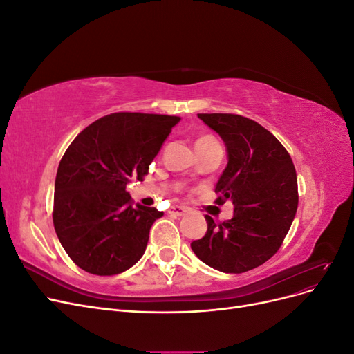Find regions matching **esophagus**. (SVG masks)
Here are the masks:
<instances>
[{"label":"esophagus","mask_w":354,"mask_h":354,"mask_svg":"<svg viewBox=\"0 0 354 354\" xmlns=\"http://www.w3.org/2000/svg\"><path fill=\"white\" fill-rule=\"evenodd\" d=\"M186 212H187V208L181 205H173L169 208V214H173V216H185Z\"/></svg>","instance_id":"1"}]
</instances>
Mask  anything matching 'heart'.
<instances>
[{
  "mask_svg": "<svg viewBox=\"0 0 354 354\" xmlns=\"http://www.w3.org/2000/svg\"><path fill=\"white\" fill-rule=\"evenodd\" d=\"M214 143H218V142L212 136H202V137H199L198 140H196V147L208 146V145H214Z\"/></svg>",
  "mask_w": 354,
  "mask_h": 354,
  "instance_id": "heart-1",
  "label": "heart"
}]
</instances>
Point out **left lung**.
<instances>
[{"label": "left lung", "instance_id": "8db88e82", "mask_svg": "<svg viewBox=\"0 0 354 354\" xmlns=\"http://www.w3.org/2000/svg\"><path fill=\"white\" fill-rule=\"evenodd\" d=\"M226 143L229 162L216 186L217 205L230 199L233 217L214 223L192 250L209 267L243 273L277 252L298 207L292 159L277 138L250 118L233 113H198Z\"/></svg>", "mask_w": 354, "mask_h": 354}]
</instances>
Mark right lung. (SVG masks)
Here are the masks:
<instances>
[{
	"label": "right lung",
	"mask_w": 354,
	"mask_h": 354,
	"mask_svg": "<svg viewBox=\"0 0 354 354\" xmlns=\"http://www.w3.org/2000/svg\"><path fill=\"white\" fill-rule=\"evenodd\" d=\"M178 116L118 112L94 121L63 155L55 185L53 223L82 270L113 276L142 259L149 232L164 212L134 205L128 185L143 181Z\"/></svg>",
	"instance_id": "obj_1"
}]
</instances>
